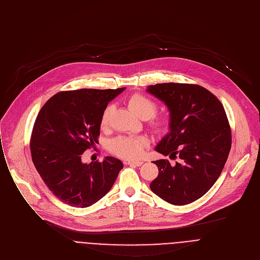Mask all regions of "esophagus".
Returning <instances> with one entry per match:
<instances>
[{"instance_id": "34e87169", "label": "esophagus", "mask_w": 260, "mask_h": 260, "mask_svg": "<svg viewBox=\"0 0 260 260\" xmlns=\"http://www.w3.org/2000/svg\"><path fill=\"white\" fill-rule=\"evenodd\" d=\"M125 164H127V165H132V166H137V167H139V166H141V165L143 164V162H141V161H127V162H125Z\"/></svg>"}]
</instances>
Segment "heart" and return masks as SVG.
I'll return each mask as SVG.
<instances>
[{"label":"heart","instance_id":"obj_1","mask_svg":"<svg viewBox=\"0 0 260 260\" xmlns=\"http://www.w3.org/2000/svg\"><path fill=\"white\" fill-rule=\"evenodd\" d=\"M129 109L135 114L138 118L147 120L151 118L155 112H157V106L153 101L142 94H134L128 100ZM111 108H107L103 111L100 119L101 128H106L109 124ZM164 123L160 120L151 121V127L155 130L162 129ZM147 143V140L144 137H130V136H120L113 140L111 149L112 151L122 157L124 159H136L139 158L144 145Z\"/></svg>","mask_w":260,"mask_h":260}]
</instances>
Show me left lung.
I'll return each instance as SVG.
<instances>
[{"label": "left lung", "mask_w": 260, "mask_h": 260, "mask_svg": "<svg viewBox=\"0 0 260 260\" xmlns=\"http://www.w3.org/2000/svg\"><path fill=\"white\" fill-rule=\"evenodd\" d=\"M146 92L169 111V132L155 145L158 152L179 158L153 161L159 175L150 189L172 205H186L208 191L219 177L232 146V134L221 102L199 85L163 83Z\"/></svg>", "instance_id": "left-lung-1"}]
</instances>
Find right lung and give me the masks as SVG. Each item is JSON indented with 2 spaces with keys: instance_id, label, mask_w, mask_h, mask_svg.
I'll return each instance as SVG.
<instances>
[{
  "instance_id": "1",
  "label": "right lung",
  "mask_w": 260,
  "mask_h": 260,
  "mask_svg": "<svg viewBox=\"0 0 260 260\" xmlns=\"http://www.w3.org/2000/svg\"><path fill=\"white\" fill-rule=\"evenodd\" d=\"M124 90L59 92L39 112L31 133V159L45 184L63 203L86 208L114 185L123 168L119 159L107 157L87 164L82 154L98 143L101 115Z\"/></svg>"
}]
</instances>
